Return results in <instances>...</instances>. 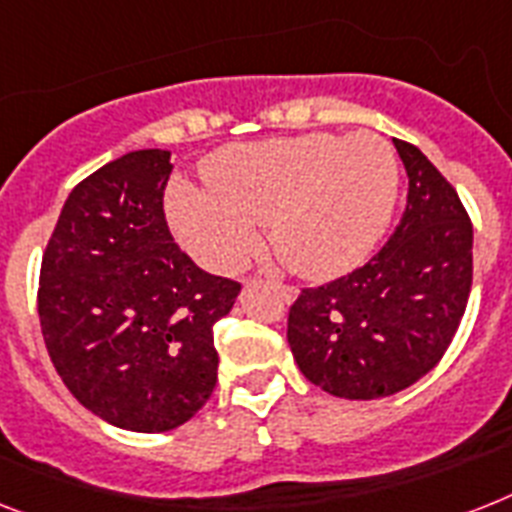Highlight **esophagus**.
Returning <instances> with one entry per match:
<instances>
[{
	"mask_svg": "<svg viewBox=\"0 0 512 512\" xmlns=\"http://www.w3.org/2000/svg\"><path fill=\"white\" fill-rule=\"evenodd\" d=\"M276 289H278V294H281V299H284L286 305H289V302H294V299H297V289H294V286L276 284Z\"/></svg>",
	"mask_w": 512,
	"mask_h": 512,
	"instance_id": "1",
	"label": "esophagus"
}]
</instances>
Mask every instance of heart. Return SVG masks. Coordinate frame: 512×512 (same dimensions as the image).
I'll return each instance as SVG.
<instances>
[{
  "label": "heart",
  "mask_w": 512,
  "mask_h": 512,
  "mask_svg": "<svg viewBox=\"0 0 512 512\" xmlns=\"http://www.w3.org/2000/svg\"><path fill=\"white\" fill-rule=\"evenodd\" d=\"M207 189L173 184L168 220L207 270H236L270 244L294 273L342 276L371 255L400 197V160L376 134H299L231 144L205 165Z\"/></svg>",
  "instance_id": "b5f03b06"
}]
</instances>
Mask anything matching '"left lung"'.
I'll return each instance as SVG.
<instances>
[{
	"mask_svg": "<svg viewBox=\"0 0 512 512\" xmlns=\"http://www.w3.org/2000/svg\"><path fill=\"white\" fill-rule=\"evenodd\" d=\"M407 207L363 268L302 289L286 339L302 376L344 400L389 397L450 347L473 281V226L458 191L421 149L394 139Z\"/></svg>",
	"mask_w": 512,
	"mask_h": 512,
	"instance_id": "left-lung-1",
	"label": "left lung"
}]
</instances>
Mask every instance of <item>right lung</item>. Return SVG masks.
<instances>
[{
    "label": "right lung",
    "instance_id": "add662e5",
    "mask_svg": "<svg viewBox=\"0 0 512 512\" xmlns=\"http://www.w3.org/2000/svg\"><path fill=\"white\" fill-rule=\"evenodd\" d=\"M168 149H139L83 178L41 260L39 318L62 384L118 429H178L218 381L213 326L242 284L210 276L165 223Z\"/></svg>",
    "mask_w": 512,
    "mask_h": 512
}]
</instances>
